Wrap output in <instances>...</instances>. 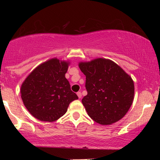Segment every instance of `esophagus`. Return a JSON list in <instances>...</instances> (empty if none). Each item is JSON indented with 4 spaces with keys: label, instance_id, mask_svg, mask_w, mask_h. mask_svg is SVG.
<instances>
[{
    "label": "esophagus",
    "instance_id": "34e87169",
    "mask_svg": "<svg viewBox=\"0 0 160 160\" xmlns=\"http://www.w3.org/2000/svg\"><path fill=\"white\" fill-rule=\"evenodd\" d=\"M77 95H78V98H82V92H78L77 93Z\"/></svg>",
    "mask_w": 160,
    "mask_h": 160
}]
</instances>
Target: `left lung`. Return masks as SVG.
Segmentation results:
<instances>
[{
    "instance_id": "8db88e82",
    "label": "left lung",
    "mask_w": 160,
    "mask_h": 160,
    "mask_svg": "<svg viewBox=\"0 0 160 160\" xmlns=\"http://www.w3.org/2000/svg\"><path fill=\"white\" fill-rule=\"evenodd\" d=\"M78 67L86 76L87 95L82 102L89 117L102 125L122 119L134 99V82L131 76L106 58L80 62Z\"/></svg>"
}]
</instances>
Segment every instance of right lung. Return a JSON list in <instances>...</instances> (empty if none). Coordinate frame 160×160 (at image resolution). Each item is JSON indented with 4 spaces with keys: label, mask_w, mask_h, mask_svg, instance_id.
Masks as SVG:
<instances>
[{
    "label": "right lung",
    "mask_w": 160,
    "mask_h": 160,
    "mask_svg": "<svg viewBox=\"0 0 160 160\" xmlns=\"http://www.w3.org/2000/svg\"><path fill=\"white\" fill-rule=\"evenodd\" d=\"M68 60L49 59L38 65L21 85L22 102L30 114L43 122H54L67 112L78 99L65 78Z\"/></svg>",
    "instance_id": "add662e5"
}]
</instances>
